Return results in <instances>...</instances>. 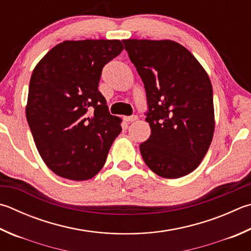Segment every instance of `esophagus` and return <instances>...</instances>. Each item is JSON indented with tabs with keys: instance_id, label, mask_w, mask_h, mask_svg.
<instances>
[{
	"instance_id": "obj_1",
	"label": "esophagus",
	"mask_w": 251,
	"mask_h": 251,
	"mask_svg": "<svg viewBox=\"0 0 251 251\" xmlns=\"http://www.w3.org/2000/svg\"><path fill=\"white\" fill-rule=\"evenodd\" d=\"M137 116L136 115H133V116H124V121H126V122H128V123H133V122H135L136 120H137Z\"/></svg>"
}]
</instances>
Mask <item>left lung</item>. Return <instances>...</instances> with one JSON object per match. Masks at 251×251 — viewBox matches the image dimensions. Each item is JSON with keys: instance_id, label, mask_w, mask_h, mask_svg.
Returning <instances> with one entry per match:
<instances>
[{"instance_id": "obj_1", "label": "left lung", "mask_w": 251, "mask_h": 251, "mask_svg": "<svg viewBox=\"0 0 251 251\" xmlns=\"http://www.w3.org/2000/svg\"><path fill=\"white\" fill-rule=\"evenodd\" d=\"M147 95L149 138L140 144L146 165L166 179L194 171L212 143L213 89L206 71L173 40L124 39Z\"/></svg>"}]
</instances>
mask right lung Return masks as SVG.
Segmentation results:
<instances>
[{"label": "right lung", "instance_id": "1", "mask_svg": "<svg viewBox=\"0 0 251 251\" xmlns=\"http://www.w3.org/2000/svg\"><path fill=\"white\" fill-rule=\"evenodd\" d=\"M121 40H66L45 54L30 76L26 118L40 157L65 179L84 181L105 163L122 120L98 86Z\"/></svg>", "mask_w": 251, "mask_h": 251}]
</instances>
